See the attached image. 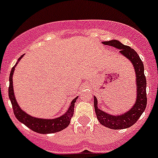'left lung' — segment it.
Returning <instances> with one entry per match:
<instances>
[{
	"label": "left lung",
	"instance_id": "8db88e82",
	"mask_svg": "<svg viewBox=\"0 0 158 158\" xmlns=\"http://www.w3.org/2000/svg\"><path fill=\"white\" fill-rule=\"evenodd\" d=\"M104 45H108L120 50L119 52L130 60L135 68L136 73L137 99L131 110L120 115H112L101 111L97 106V100L94 97V107L99 122L106 127L113 130L125 129L131 127L138 121L144 112L147 104L146 97V79L144 74V65L140 57L134 49L123 45L118 40L103 42Z\"/></svg>",
	"mask_w": 158,
	"mask_h": 158
}]
</instances>
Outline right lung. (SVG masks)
I'll return each mask as SVG.
<instances>
[{
    "mask_svg": "<svg viewBox=\"0 0 158 158\" xmlns=\"http://www.w3.org/2000/svg\"><path fill=\"white\" fill-rule=\"evenodd\" d=\"M23 56V55H22L18 59L16 65L12 67V69L10 73V76H9L8 96H9V99L11 100V103H12L14 115H15L16 118H17L19 122H21L22 123L24 124L25 126H27L31 130L35 131L37 133L52 134L62 131V130H64L65 128H66L67 127L69 126V123H70V119L72 118L73 115L74 104L78 96H77L76 98H74L72 100L69 109L67 110L66 112L64 115H62V116L58 117L56 118L47 119V118H35V117H32L31 115H28L26 112H24L19 107V104L16 102V97L14 96L13 84H12V75H13L15 67H16V65H17L18 62H19V60L21 59Z\"/></svg>",
    "mask_w": 158,
    "mask_h": 158,
    "instance_id": "1",
    "label": "right lung"
}]
</instances>
